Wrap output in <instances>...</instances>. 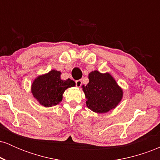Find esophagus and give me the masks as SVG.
<instances>
[{
	"label": "esophagus",
	"mask_w": 160,
	"mask_h": 160,
	"mask_svg": "<svg viewBox=\"0 0 160 160\" xmlns=\"http://www.w3.org/2000/svg\"><path fill=\"white\" fill-rule=\"evenodd\" d=\"M82 85V81L80 80H78L76 81V86L77 87H80Z\"/></svg>",
	"instance_id": "1"
}]
</instances>
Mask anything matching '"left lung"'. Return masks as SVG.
<instances>
[{"label": "left lung", "mask_w": 160, "mask_h": 160, "mask_svg": "<svg viewBox=\"0 0 160 160\" xmlns=\"http://www.w3.org/2000/svg\"><path fill=\"white\" fill-rule=\"evenodd\" d=\"M88 77V84L82 86L87 108L97 113H108L117 108L123 96V90L113 76L95 70Z\"/></svg>", "instance_id": "obj_1"}]
</instances>
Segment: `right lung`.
<instances>
[{
  "label": "right lung",
  "instance_id": "1",
  "mask_svg": "<svg viewBox=\"0 0 160 160\" xmlns=\"http://www.w3.org/2000/svg\"><path fill=\"white\" fill-rule=\"evenodd\" d=\"M62 73L51 70L47 74L39 75L32 84L31 91L34 98L45 108L52 107L60 103L63 94L68 88L75 86V82L71 79H61Z\"/></svg>",
  "mask_w": 160,
  "mask_h": 160
}]
</instances>
